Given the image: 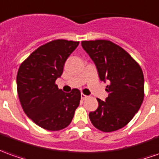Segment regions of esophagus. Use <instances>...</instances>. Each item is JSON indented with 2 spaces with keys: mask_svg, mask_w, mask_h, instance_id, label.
Segmentation results:
<instances>
[{
  "mask_svg": "<svg viewBox=\"0 0 159 159\" xmlns=\"http://www.w3.org/2000/svg\"><path fill=\"white\" fill-rule=\"evenodd\" d=\"M81 98L83 99V100H85V99H87L88 98V96L86 95H84V94H81Z\"/></svg>",
  "mask_w": 159,
  "mask_h": 159,
  "instance_id": "1",
  "label": "esophagus"
}]
</instances>
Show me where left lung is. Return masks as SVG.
Segmentation results:
<instances>
[{
    "label": "left lung",
    "instance_id": "left-lung-1",
    "mask_svg": "<svg viewBox=\"0 0 159 159\" xmlns=\"http://www.w3.org/2000/svg\"><path fill=\"white\" fill-rule=\"evenodd\" d=\"M94 61L99 77L108 82L105 102L97 99L98 107L89 113L93 126L105 133L124 127L134 118L144 100L141 67L126 51L109 40L82 41Z\"/></svg>",
    "mask_w": 159,
    "mask_h": 159
}]
</instances>
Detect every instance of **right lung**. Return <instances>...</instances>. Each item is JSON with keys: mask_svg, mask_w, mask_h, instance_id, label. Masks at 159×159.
I'll use <instances>...</instances> for the list:
<instances>
[{"mask_svg": "<svg viewBox=\"0 0 159 159\" xmlns=\"http://www.w3.org/2000/svg\"><path fill=\"white\" fill-rule=\"evenodd\" d=\"M78 45V41H51L36 49L19 68L17 91L22 108L45 130L59 131L68 126L79 106V89L64 93L55 83L65 61Z\"/></svg>", "mask_w": 159, "mask_h": 159, "instance_id": "obj_1", "label": "right lung"}]
</instances>
